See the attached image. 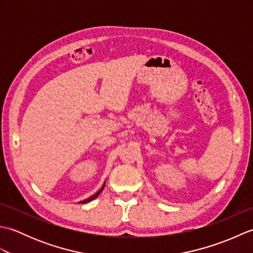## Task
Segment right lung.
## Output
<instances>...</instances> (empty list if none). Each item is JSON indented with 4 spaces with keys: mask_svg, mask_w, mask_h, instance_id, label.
<instances>
[{
    "mask_svg": "<svg viewBox=\"0 0 253 253\" xmlns=\"http://www.w3.org/2000/svg\"><path fill=\"white\" fill-rule=\"evenodd\" d=\"M104 186H105V182L103 184V186H102L101 188H100V190L99 191H96L93 196H91V197H89V198H87V199H84V200H83V201H80V203H87V202H90V201H92L93 199H95L96 197H98L100 193L102 192V190L104 189Z\"/></svg>",
    "mask_w": 253,
    "mask_h": 253,
    "instance_id": "1",
    "label": "right lung"
}]
</instances>
